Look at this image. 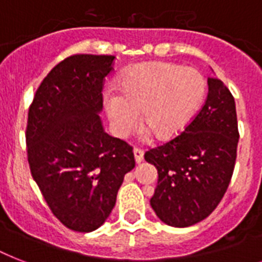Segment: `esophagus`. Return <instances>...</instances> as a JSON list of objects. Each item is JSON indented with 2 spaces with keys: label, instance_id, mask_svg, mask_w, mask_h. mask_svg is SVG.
<instances>
[{
  "label": "esophagus",
  "instance_id": "1",
  "mask_svg": "<svg viewBox=\"0 0 262 262\" xmlns=\"http://www.w3.org/2000/svg\"><path fill=\"white\" fill-rule=\"evenodd\" d=\"M133 154H135V159H136V163H141L144 159V151L141 148H135L133 149Z\"/></svg>",
  "mask_w": 262,
  "mask_h": 262
}]
</instances>
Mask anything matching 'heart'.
<instances>
[{
  "mask_svg": "<svg viewBox=\"0 0 262 262\" xmlns=\"http://www.w3.org/2000/svg\"><path fill=\"white\" fill-rule=\"evenodd\" d=\"M118 95L104 96V110L113 130L129 135L139 122L154 139L178 137L197 114L207 92L203 75L168 62L130 68L117 83Z\"/></svg>",
  "mask_w": 262,
  "mask_h": 262,
  "instance_id": "heart-1",
  "label": "heart"
}]
</instances>
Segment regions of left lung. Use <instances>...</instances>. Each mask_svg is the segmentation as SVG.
Segmentation results:
<instances>
[{
  "label": "left lung",
  "mask_w": 262,
  "mask_h": 262,
  "mask_svg": "<svg viewBox=\"0 0 262 262\" xmlns=\"http://www.w3.org/2000/svg\"><path fill=\"white\" fill-rule=\"evenodd\" d=\"M239 140L234 96L208 77V96L185 130L145 152L158 170L151 207L163 223L189 227L211 215L231 181Z\"/></svg>",
  "instance_id": "left-lung-1"
}]
</instances>
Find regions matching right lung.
<instances>
[{"mask_svg": "<svg viewBox=\"0 0 262 262\" xmlns=\"http://www.w3.org/2000/svg\"><path fill=\"white\" fill-rule=\"evenodd\" d=\"M114 55L75 54L55 65L35 92L27 121L31 174L57 219L91 232L113 211L133 147L103 130V84Z\"/></svg>", "mask_w": 262, "mask_h": 262, "instance_id": "1", "label": "right lung"}]
</instances>
